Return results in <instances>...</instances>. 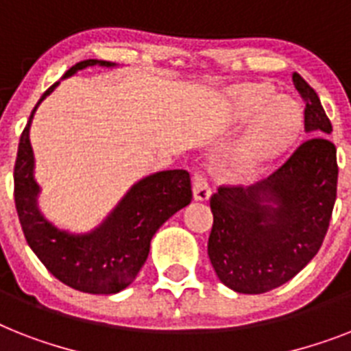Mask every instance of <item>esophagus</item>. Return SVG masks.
<instances>
[{"instance_id": "obj_1", "label": "esophagus", "mask_w": 351, "mask_h": 351, "mask_svg": "<svg viewBox=\"0 0 351 351\" xmlns=\"http://www.w3.org/2000/svg\"><path fill=\"white\" fill-rule=\"evenodd\" d=\"M193 196L198 202H205L210 198L209 182L205 180V176L200 173H195V176H193Z\"/></svg>"}]
</instances>
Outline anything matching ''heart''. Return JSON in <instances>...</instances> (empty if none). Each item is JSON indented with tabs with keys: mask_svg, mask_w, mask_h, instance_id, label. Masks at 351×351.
Wrapping results in <instances>:
<instances>
[{
	"mask_svg": "<svg viewBox=\"0 0 351 351\" xmlns=\"http://www.w3.org/2000/svg\"><path fill=\"white\" fill-rule=\"evenodd\" d=\"M258 119L247 131L230 158L236 175L247 176L270 162L294 141L301 128V110L289 97H279L272 86L256 84L238 92L232 119L240 124Z\"/></svg>",
	"mask_w": 351,
	"mask_h": 351,
	"instance_id": "1",
	"label": "heart"
}]
</instances>
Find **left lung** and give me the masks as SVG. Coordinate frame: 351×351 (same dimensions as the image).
Here are the masks:
<instances>
[{
	"label": "left lung",
	"mask_w": 351,
	"mask_h": 351,
	"mask_svg": "<svg viewBox=\"0 0 351 351\" xmlns=\"http://www.w3.org/2000/svg\"><path fill=\"white\" fill-rule=\"evenodd\" d=\"M310 133L283 166L249 187H220L207 252L216 276L240 294H263L303 270L323 245L337 196V151L317 93L299 73Z\"/></svg>",
	"instance_id": "obj_1"
}]
</instances>
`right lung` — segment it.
<instances>
[{"label": "right lung", "instance_id": "obj_1", "mask_svg": "<svg viewBox=\"0 0 351 351\" xmlns=\"http://www.w3.org/2000/svg\"><path fill=\"white\" fill-rule=\"evenodd\" d=\"M88 66H117L115 62L88 59L77 62L62 79ZM59 82L43 93L19 138L14 167V200L23 234L34 254L61 283L88 294H117L131 285L149 254L151 238L176 210L191 204L189 173L158 171L136 182L110 216L90 232L75 234L47 220L37 205L39 185L34 178L30 124L34 113Z\"/></svg>", "mask_w": 351, "mask_h": 351}]
</instances>
